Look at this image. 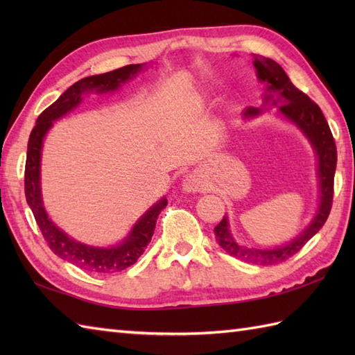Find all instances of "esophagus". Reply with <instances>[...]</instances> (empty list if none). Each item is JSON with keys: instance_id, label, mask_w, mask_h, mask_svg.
I'll list each match as a JSON object with an SVG mask.
<instances>
[{"instance_id": "34e87169", "label": "esophagus", "mask_w": 355, "mask_h": 355, "mask_svg": "<svg viewBox=\"0 0 355 355\" xmlns=\"http://www.w3.org/2000/svg\"><path fill=\"white\" fill-rule=\"evenodd\" d=\"M182 186L184 192H200L206 186V182L198 171H192L183 178Z\"/></svg>"}]
</instances>
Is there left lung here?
I'll list each match as a JSON object with an SVG mask.
<instances>
[{"instance_id": "obj_1", "label": "left lung", "mask_w": 355, "mask_h": 355, "mask_svg": "<svg viewBox=\"0 0 355 355\" xmlns=\"http://www.w3.org/2000/svg\"><path fill=\"white\" fill-rule=\"evenodd\" d=\"M253 65L259 82L266 84L263 101L266 103L271 102L276 105L279 114L288 119L305 134V137L310 140L315 154H318V175L320 186L319 209L311 224L291 243L275 248H266V250L248 248L238 244L230 233L227 216L223 218V221L216 225L214 232L218 244L230 256H235V258L248 263H254V266H275V263L284 262L291 258L293 254H296L327 223L331 206H333L337 148L319 105L291 84L290 78L286 76L281 65L275 62L273 59L263 56H254ZM261 112L262 110L250 107L245 110L244 116L254 117Z\"/></svg>"}]
</instances>
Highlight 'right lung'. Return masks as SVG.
<instances>
[{
	"mask_svg": "<svg viewBox=\"0 0 355 355\" xmlns=\"http://www.w3.org/2000/svg\"><path fill=\"white\" fill-rule=\"evenodd\" d=\"M141 64L126 65L122 69L112 70L96 76H88L73 84L61 97L45 108L36 120V125L30 132L27 145V160L24 172V191L26 200L33 212L36 224L40 225L44 239L47 241L50 250L58 254L64 261H69L79 268H84L92 273H116L132 266L134 262L145 252L154 235L155 223L158 214L168 205V200L162 198L153 207L148 209L146 214L140 216V220L134 224L130 235L122 243L112 247H93L78 243L67 235L59 227H56L45 212L42 195H41V150L45 134L53 126V122L67 112L74 110L82 102V94L88 92L107 93L114 92L132 79L141 70Z\"/></svg>",
	"mask_w": 355,
	"mask_h": 355,
	"instance_id": "obj_1",
	"label": "right lung"
}]
</instances>
